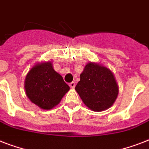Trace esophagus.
I'll list each match as a JSON object with an SVG mask.
<instances>
[{"instance_id": "esophagus-1", "label": "esophagus", "mask_w": 149, "mask_h": 149, "mask_svg": "<svg viewBox=\"0 0 149 149\" xmlns=\"http://www.w3.org/2000/svg\"><path fill=\"white\" fill-rule=\"evenodd\" d=\"M69 85H70V86L71 88L73 89L75 87V86H76V84H75V82H71V83H70Z\"/></svg>"}]
</instances>
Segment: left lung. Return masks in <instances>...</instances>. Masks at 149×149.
Masks as SVG:
<instances>
[{"label":"left lung","instance_id":"8db88e82","mask_svg":"<svg viewBox=\"0 0 149 149\" xmlns=\"http://www.w3.org/2000/svg\"><path fill=\"white\" fill-rule=\"evenodd\" d=\"M75 90L85 105L94 111L109 108L118 94V86L112 72L93 63L85 66Z\"/></svg>","mask_w":149,"mask_h":149}]
</instances>
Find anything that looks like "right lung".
Segmentation results:
<instances>
[{"instance_id": "right-lung-1", "label": "right lung", "mask_w": 149, "mask_h": 149, "mask_svg": "<svg viewBox=\"0 0 149 149\" xmlns=\"http://www.w3.org/2000/svg\"><path fill=\"white\" fill-rule=\"evenodd\" d=\"M24 83L29 100L45 110L56 106L70 90V86L53 70L49 62L35 65L27 75Z\"/></svg>"}]
</instances>
